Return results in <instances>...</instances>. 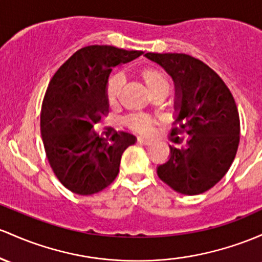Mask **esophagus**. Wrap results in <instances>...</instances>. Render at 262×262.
I'll return each instance as SVG.
<instances>
[{"instance_id": "obj_1", "label": "esophagus", "mask_w": 262, "mask_h": 262, "mask_svg": "<svg viewBox=\"0 0 262 262\" xmlns=\"http://www.w3.org/2000/svg\"><path fill=\"white\" fill-rule=\"evenodd\" d=\"M137 142L140 143V144L149 145V144H151V143L154 142V139H153V138H148V137H140V138H138Z\"/></svg>"}]
</instances>
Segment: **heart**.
Returning <instances> with one entry per match:
<instances>
[{
	"label": "heart",
	"mask_w": 262,
	"mask_h": 262,
	"mask_svg": "<svg viewBox=\"0 0 262 262\" xmlns=\"http://www.w3.org/2000/svg\"><path fill=\"white\" fill-rule=\"evenodd\" d=\"M142 76L150 93L158 91V89H165L166 92H169V89H170V79H169L168 74L162 70L146 68L143 71ZM123 82H124V78H123V74L120 73H116L109 77L107 87H105V94H107L108 103L112 107L118 103ZM155 124H157V120L154 118L146 116V114H134V116L129 117L128 119L129 128L139 132V133H151L154 130Z\"/></svg>",
	"instance_id": "b5f03b06"
}]
</instances>
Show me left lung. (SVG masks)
Here are the masks:
<instances>
[{"mask_svg":"<svg viewBox=\"0 0 262 262\" xmlns=\"http://www.w3.org/2000/svg\"><path fill=\"white\" fill-rule=\"evenodd\" d=\"M174 80L177 117L171 137L186 133V143L170 146L158 177L180 194H203L228 173L240 142V118L231 92L216 72L185 53H151Z\"/></svg>","mask_w":262,"mask_h":262,"instance_id":"8db88e82","label":"left lung"}]
</instances>
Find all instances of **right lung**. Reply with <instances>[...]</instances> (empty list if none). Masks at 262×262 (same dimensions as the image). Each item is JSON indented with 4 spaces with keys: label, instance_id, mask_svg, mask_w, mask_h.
Here are the masks:
<instances>
[{
    "label": "right lung",
    "instance_id": "1",
    "mask_svg": "<svg viewBox=\"0 0 262 262\" xmlns=\"http://www.w3.org/2000/svg\"><path fill=\"white\" fill-rule=\"evenodd\" d=\"M140 54L87 46L63 63L48 84L41 111L42 140L52 170L74 194L92 195L111 185L122 154L136 143L125 132L100 137L94 126L108 113L105 87L112 70Z\"/></svg>",
    "mask_w": 262,
    "mask_h": 262
}]
</instances>
